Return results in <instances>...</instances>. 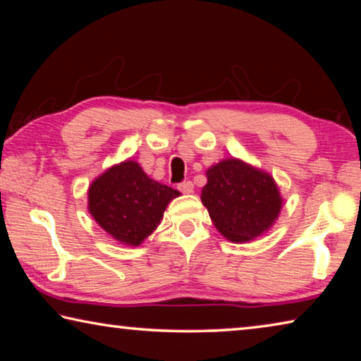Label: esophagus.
<instances>
[{"label": "esophagus", "instance_id": "1", "mask_svg": "<svg viewBox=\"0 0 361 361\" xmlns=\"http://www.w3.org/2000/svg\"><path fill=\"white\" fill-rule=\"evenodd\" d=\"M178 189L183 194H192L194 192V185L192 181H183L178 185Z\"/></svg>", "mask_w": 361, "mask_h": 361}]
</instances>
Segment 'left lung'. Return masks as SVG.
I'll return each mask as SVG.
<instances>
[{
    "instance_id": "obj_1",
    "label": "left lung",
    "mask_w": 361,
    "mask_h": 361,
    "mask_svg": "<svg viewBox=\"0 0 361 361\" xmlns=\"http://www.w3.org/2000/svg\"><path fill=\"white\" fill-rule=\"evenodd\" d=\"M200 199L215 228L237 243L264 234L282 210L272 176L235 157L207 170Z\"/></svg>"
}]
</instances>
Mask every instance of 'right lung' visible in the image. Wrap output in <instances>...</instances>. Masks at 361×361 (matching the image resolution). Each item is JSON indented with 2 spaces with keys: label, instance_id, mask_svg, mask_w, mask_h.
I'll return each mask as SVG.
<instances>
[{
  "label": "right lung",
  "instance_id": "1",
  "mask_svg": "<svg viewBox=\"0 0 361 361\" xmlns=\"http://www.w3.org/2000/svg\"><path fill=\"white\" fill-rule=\"evenodd\" d=\"M87 195L89 212L100 228L118 242L137 247L180 192L151 180L135 161H124L95 178Z\"/></svg>",
  "mask_w": 361,
  "mask_h": 361
}]
</instances>
